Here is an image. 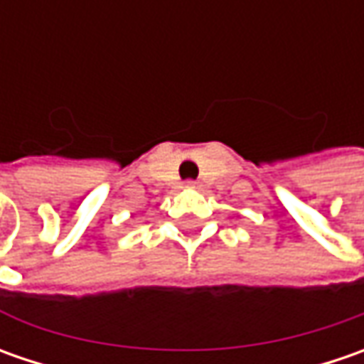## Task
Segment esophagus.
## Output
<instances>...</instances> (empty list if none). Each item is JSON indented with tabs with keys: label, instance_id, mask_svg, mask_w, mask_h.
Masks as SVG:
<instances>
[{
	"label": "esophagus",
	"instance_id": "1",
	"mask_svg": "<svg viewBox=\"0 0 364 364\" xmlns=\"http://www.w3.org/2000/svg\"><path fill=\"white\" fill-rule=\"evenodd\" d=\"M186 188H198V182H194V180H188V182H186Z\"/></svg>",
	"mask_w": 364,
	"mask_h": 364
}]
</instances>
